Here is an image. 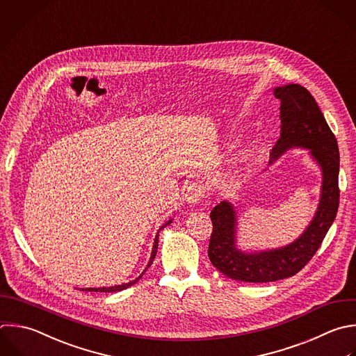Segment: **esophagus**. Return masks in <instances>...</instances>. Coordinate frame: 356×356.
Wrapping results in <instances>:
<instances>
[{
  "instance_id": "esophagus-1",
  "label": "esophagus",
  "mask_w": 356,
  "mask_h": 356,
  "mask_svg": "<svg viewBox=\"0 0 356 356\" xmlns=\"http://www.w3.org/2000/svg\"><path fill=\"white\" fill-rule=\"evenodd\" d=\"M204 186L199 182H192L185 188L184 192V200L186 202V204L189 206H196L202 197L204 196Z\"/></svg>"
}]
</instances>
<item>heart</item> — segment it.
Here are the masks:
<instances>
[{"instance_id":"obj_1","label":"heart","mask_w":356,"mask_h":356,"mask_svg":"<svg viewBox=\"0 0 356 356\" xmlns=\"http://www.w3.org/2000/svg\"><path fill=\"white\" fill-rule=\"evenodd\" d=\"M252 154H253V149H246V150H243L242 153H241V156H239V163H242V164H248L249 161H250V159H252Z\"/></svg>"}]
</instances>
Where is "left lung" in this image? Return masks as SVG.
<instances>
[{
    "mask_svg": "<svg viewBox=\"0 0 356 356\" xmlns=\"http://www.w3.org/2000/svg\"><path fill=\"white\" fill-rule=\"evenodd\" d=\"M274 97L281 102V136L271 150L270 164L289 149H306L321 171L318 204L309 225L291 243L242 250L238 246V207L231 200L220 202L210 213L209 259L218 271L236 281L271 282L295 275L320 248L338 210V145L316 100L296 83L274 88Z\"/></svg>",
    "mask_w": 356,
    "mask_h": 356,
    "instance_id": "1",
    "label": "left lung"
}]
</instances>
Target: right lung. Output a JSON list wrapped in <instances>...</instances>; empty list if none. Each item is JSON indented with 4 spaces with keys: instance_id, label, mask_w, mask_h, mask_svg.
<instances>
[{
    "instance_id": "1",
    "label": "right lung",
    "mask_w": 356,
    "mask_h": 356,
    "mask_svg": "<svg viewBox=\"0 0 356 356\" xmlns=\"http://www.w3.org/2000/svg\"><path fill=\"white\" fill-rule=\"evenodd\" d=\"M172 222V218H170L168 221H165V224H163L161 227H160V229L157 231V235H156V238H154V243H153V248H152V254H150V259H149V263H147V266H146V268L142 271V274L138 277V278H135V280H132V281H129V282H124V284H121V285H113V286H100V288H81V291H90V292H117V291H122V289H127V288H129V286H132L134 284H136L140 278H142V275L146 273V270L152 266V263H153V260H154V257H156V253H157V248H159V232L164 228V227H167V225H170Z\"/></svg>"
}]
</instances>
